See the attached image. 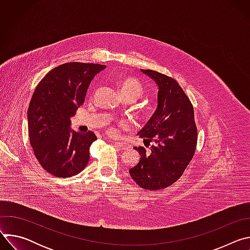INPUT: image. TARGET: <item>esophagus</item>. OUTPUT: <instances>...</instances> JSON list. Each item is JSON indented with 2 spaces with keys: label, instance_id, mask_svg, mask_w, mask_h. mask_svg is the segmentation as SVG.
I'll use <instances>...</instances> for the list:
<instances>
[{
  "label": "esophagus",
  "instance_id": "1",
  "mask_svg": "<svg viewBox=\"0 0 250 250\" xmlns=\"http://www.w3.org/2000/svg\"><path fill=\"white\" fill-rule=\"evenodd\" d=\"M115 146L117 147H119L120 149H123V150H126L130 147V146L128 144H126V142H120V141H116Z\"/></svg>",
  "mask_w": 250,
  "mask_h": 250
}]
</instances>
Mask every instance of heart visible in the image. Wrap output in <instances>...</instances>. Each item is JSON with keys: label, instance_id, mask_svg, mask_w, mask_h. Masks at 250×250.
Segmentation results:
<instances>
[{"label": "heart", "instance_id": "obj_1", "mask_svg": "<svg viewBox=\"0 0 250 250\" xmlns=\"http://www.w3.org/2000/svg\"><path fill=\"white\" fill-rule=\"evenodd\" d=\"M118 87L123 97L131 98L133 101L139 99L144 94V88H142L141 84L130 77L121 79L118 83ZM111 131L114 132L115 129H111Z\"/></svg>", "mask_w": 250, "mask_h": 250}]
</instances>
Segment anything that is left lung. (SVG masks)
<instances>
[{"label":"left lung","instance_id":"8db88e82","mask_svg":"<svg viewBox=\"0 0 250 250\" xmlns=\"http://www.w3.org/2000/svg\"><path fill=\"white\" fill-rule=\"evenodd\" d=\"M158 86L157 109L137 132L146 147H134L139 162L129 169L134 182L146 190L174 184L191 162L197 146L194 108L178 82L154 70L140 69Z\"/></svg>","mask_w":250,"mask_h":250}]
</instances>
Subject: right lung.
Segmentation results:
<instances>
[{
  "mask_svg": "<svg viewBox=\"0 0 250 250\" xmlns=\"http://www.w3.org/2000/svg\"><path fill=\"white\" fill-rule=\"evenodd\" d=\"M104 68L81 62L59 65L33 92L27 110L29 142L42 168L55 177L76 175L88 164L97 136L71 129L70 119L84 103L93 78Z\"/></svg>",
  "mask_w": 250,
  "mask_h": 250,
  "instance_id": "1",
  "label": "right lung"
}]
</instances>
